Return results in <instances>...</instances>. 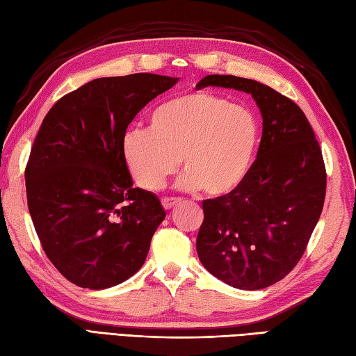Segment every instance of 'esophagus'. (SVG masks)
Here are the masks:
<instances>
[{
  "label": "esophagus",
  "mask_w": 356,
  "mask_h": 356,
  "mask_svg": "<svg viewBox=\"0 0 356 356\" xmlns=\"http://www.w3.org/2000/svg\"><path fill=\"white\" fill-rule=\"evenodd\" d=\"M176 203H179V199H174V197H165V199H162V207L165 209L174 208V205H176Z\"/></svg>",
  "instance_id": "34e87169"
}]
</instances>
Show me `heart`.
<instances>
[{
    "label": "heart",
    "instance_id": "b5f03b06",
    "mask_svg": "<svg viewBox=\"0 0 356 356\" xmlns=\"http://www.w3.org/2000/svg\"><path fill=\"white\" fill-rule=\"evenodd\" d=\"M257 140L259 125L251 111L213 93H186L157 105L148 128L127 130L122 157L145 191L162 190L182 162L177 188L225 195L245 179Z\"/></svg>",
    "mask_w": 356,
    "mask_h": 356
}]
</instances>
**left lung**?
Instances as JSON below:
<instances>
[{
  "instance_id": "8db88e82",
  "label": "left lung",
  "mask_w": 356,
  "mask_h": 356,
  "mask_svg": "<svg viewBox=\"0 0 356 356\" xmlns=\"http://www.w3.org/2000/svg\"><path fill=\"white\" fill-rule=\"evenodd\" d=\"M234 88L260 108L257 159L231 193L203 200L197 254L203 266L237 289H264L303 257L326 197V168L306 115L289 97L260 82L208 74L195 88Z\"/></svg>"
}]
</instances>
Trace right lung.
<instances>
[{"label":"right lung","mask_w":356,"mask_h":356,"mask_svg":"<svg viewBox=\"0 0 356 356\" xmlns=\"http://www.w3.org/2000/svg\"><path fill=\"white\" fill-rule=\"evenodd\" d=\"M179 78H99L45 115L26 166L29 213L42 249L81 287L107 289L145 263L165 218L153 193L133 186L122 138L134 116Z\"/></svg>","instance_id":"obj_1"}]
</instances>
